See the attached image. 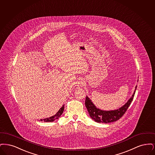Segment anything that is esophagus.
Returning a JSON list of instances; mask_svg holds the SVG:
<instances>
[{
  "label": "esophagus",
  "instance_id": "esophagus-1",
  "mask_svg": "<svg viewBox=\"0 0 155 155\" xmlns=\"http://www.w3.org/2000/svg\"><path fill=\"white\" fill-rule=\"evenodd\" d=\"M84 85V81L82 79H79L77 81V86L78 87H81Z\"/></svg>",
  "mask_w": 155,
  "mask_h": 155
}]
</instances>
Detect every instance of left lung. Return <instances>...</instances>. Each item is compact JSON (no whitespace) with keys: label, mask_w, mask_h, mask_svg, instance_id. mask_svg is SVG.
<instances>
[{"label":"left lung","mask_w":155,"mask_h":155,"mask_svg":"<svg viewBox=\"0 0 155 155\" xmlns=\"http://www.w3.org/2000/svg\"><path fill=\"white\" fill-rule=\"evenodd\" d=\"M137 87V86H135L133 94L132 95L131 98L123 106H122L121 107L117 109L112 110H104L97 108L96 106L93 103L92 101L90 99V98H88V96H86L85 105L86 108L87 109L88 112L90 116L97 123H102L114 122L120 119V118H121L122 116L125 114L131 102L133 101Z\"/></svg>","instance_id":"obj_1"}]
</instances>
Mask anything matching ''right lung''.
<instances>
[{
	"mask_svg": "<svg viewBox=\"0 0 155 155\" xmlns=\"http://www.w3.org/2000/svg\"><path fill=\"white\" fill-rule=\"evenodd\" d=\"M64 110V105H62V107L60 109V110L57 112L56 114H54V116H52L50 117L46 118V119H41L40 120L41 121H46V122H52V121H54V120L58 119L60 117L61 114H62V113H63Z\"/></svg>",
	"mask_w": 155,
	"mask_h": 155,
	"instance_id": "add662e5",
	"label": "right lung"
}]
</instances>
